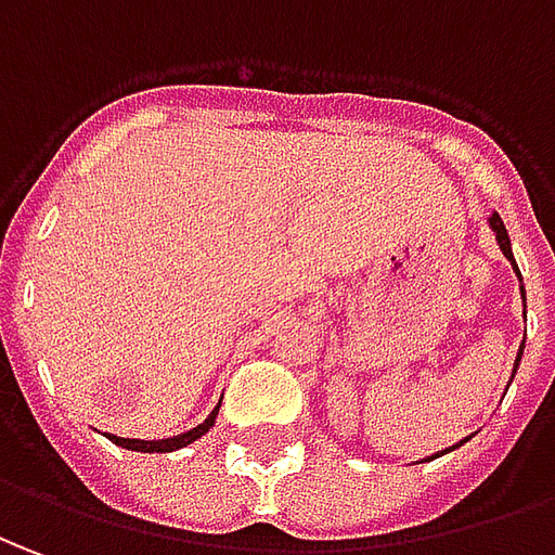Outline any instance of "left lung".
Masks as SVG:
<instances>
[{
  "label": "left lung",
  "mask_w": 555,
  "mask_h": 555,
  "mask_svg": "<svg viewBox=\"0 0 555 555\" xmlns=\"http://www.w3.org/2000/svg\"><path fill=\"white\" fill-rule=\"evenodd\" d=\"M487 223H489V229H492V235H495V241H499V247H502L504 259H507V262L514 266V271H517V278H519V296H522V314H526V286H522V274H519L517 259H514V250H511V238H507V229H504L502 217H499V214H495V211L489 214ZM522 347H526V344H519L517 359H514V374H517L519 359H522ZM511 380H514V377H511ZM465 441H472V435H468V438H462L460 444L447 447V450H441V453H435V456H426V462H429V460H438V456H444V453H450V450H456V447H462V444H465Z\"/></svg>",
  "instance_id": "obj_1"
}]
</instances>
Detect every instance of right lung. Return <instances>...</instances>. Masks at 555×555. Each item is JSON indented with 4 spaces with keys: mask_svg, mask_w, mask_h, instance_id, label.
<instances>
[{
    "mask_svg": "<svg viewBox=\"0 0 555 555\" xmlns=\"http://www.w3.org/2000/svg\"><path fill=\"white\" fill-rule=\"evenodd\" d=\"M217 414H220V404L214 408L211 414L205 416L202 423H198L196 429H186L181 435H171V438H163V441H141V438H117V435H105L108 441H114L117 447H126V450H139V453H171V450H181V447L193 444L198 441L205 431L211 429L214 423H217Z\"/></svg>",
    "mask_w": 555,
    "mask_h": 555,
    "instance_id": "1",
    "label": "right lung"
}]
</instances>
